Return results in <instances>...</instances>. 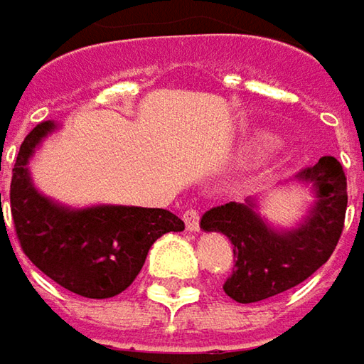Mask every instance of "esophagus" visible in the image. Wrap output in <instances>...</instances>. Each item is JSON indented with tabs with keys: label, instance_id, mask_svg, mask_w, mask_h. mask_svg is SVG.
Returning a JSON list of instances; mask_svg holds the SVG:
<instances>
[{
	"label": "esophagus",
	"instance_id": "34e87169",
	"mask_svg": "<svg viewBox=\"0 0 364 364\" xmlns=\"http://www.w3.org/2000/svg\"><path fill=\"white\" fill-rule=\"evenodd\" d=\"M184 223H186V229H188V231H198V225H200V213L196 209L184 210Z\"/></svg>",
	"mask_w": 364,
	"mask_h": 364
}]
</instances>
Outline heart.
<instances>
[{
	"instance_id": "1",
	"label": "heart",
	"mask_w": 364,
	"mask_h": 364,
	"mask_svg": "<svg viewBox=\"0 0 364 364\" xmlns=\"http://www.w3.org/2000/svg\"><path fill=\"white\" fill-rule=\"evenodd\" d=\"M264 145L272 147V145H274V139H272V136H264Z\"/></svg>"
}]
</instances>
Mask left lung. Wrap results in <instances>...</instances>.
<instances>
[{
  "label": "left lung",
  "mask_w": 364,
  "mask_h": 364,
  "mask_svg": "<svg viewBox=\"0 0 364 364\" xmlns=\"http://www.w3.org/2000/svg\"><path fill=\"white\" fill-rule=\"evenodd\" d=\"M299 180L316 188V207L301 228L279 233L254 213L252 203H228L207 210L205 231H221L233 244V270L223 291L237 303H256L284 293L309 279L336 250L346 217V173L326 155L301 170Z\"/></svg>",
  "instance_id": "1"
}]
</instances>
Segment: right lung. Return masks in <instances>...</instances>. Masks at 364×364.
<instances>
[{
  "mask_svg": "<svg viewBox=\"0 0 364 364\" xmlns=\"http://www.w3.org/2000/svg\"><path fill=\"white\" fill-rule=\"evenodd\" d=\"M53 129L50 120L36 124L16 157L9 186L16 237L30 262L67 291L87 299L114 297L135 281L155 240L182 231L184 221L166 209L108 205L71 210L38 194L26 164Z\"/></svg>",
  "mask_w": 364,
  "mask_h": 364,
  "instance_id": "right-lung-1",
  "label": "right lung"
}]
</instances>
